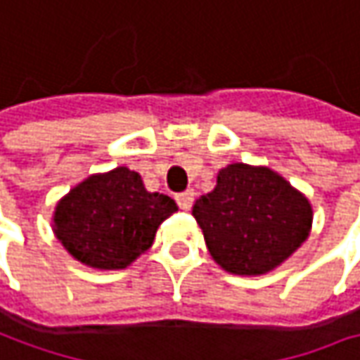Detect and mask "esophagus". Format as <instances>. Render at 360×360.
<instances>
[{"mask_svg": "<svg viewBox=\"0 0 360 360\" xmlns=\"http://www.w3.org/2000/svg\"><path fill=\"white\" fill-rule=\"evenodd\" d=\"M177 199V205H179L181 210H191L193 207V199H195V193L193 191H183L179 195L175 197Z\"/></svg>", "mask_w": 360, "mask_h": 360, "instance_id": "1", "label": "esophagus"}]
</instances>
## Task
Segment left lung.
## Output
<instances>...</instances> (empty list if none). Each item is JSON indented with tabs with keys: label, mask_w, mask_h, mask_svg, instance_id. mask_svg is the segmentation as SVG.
I'll return each instance as SVG.
<instances>
[{
	"label": "left lung",
	"mask_w": 360,
	"mask_h": 360,
	"mask_svg": "<svg viewBox=\"0 0 360 360\" xmlns=\"http://www.w3.org/2000/svg\"><path fill=\"white\" fill-rule=\"evenodd\" d=\"M211 258L226 272H272L306 242L312 207L298 189L268 167L227 165L215 189L193 205Z\"/></svg>",
	"instance_id": "left-lung-1"
}]
</instances>
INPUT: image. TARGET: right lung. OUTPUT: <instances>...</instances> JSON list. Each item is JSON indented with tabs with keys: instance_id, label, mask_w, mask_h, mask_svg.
Listing matches in <instances>:
<instances>
[{
	"instance_id": "add662e5",
	"label": "right lung",
	"mask_w": 360,
	"mask_h": 360,
	"mask_svg": "<svg viewBox=\"0 0 360 360\" xmlns=\"http://www.w3.org/2000/svg\"><path fill=\"white\" fill-rule=\"evenodd\" d=\"M177 203L145 189L136 171L117 167L78 183L54 211V233L72 258L98 270H122L153 245Z\"/></svg>"
}]
</instances>
